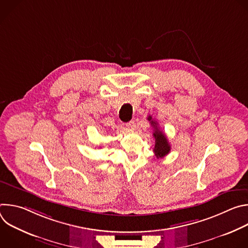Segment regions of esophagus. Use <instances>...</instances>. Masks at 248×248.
<instances>
[{"label": "esophagus", "instance_id": "1", "mask_svg": "<svg viewBox=\"0 0 248 248\" xmlns=\"http://www.w3.org/2000/svg\"><path fill=\"white\" fill-rule=\"evenodd\" d=\"M135 126H136V124H135L134 121H130V122H128V123L126 124V127H127L129 130H134V129H135Z\"/></svg>", "mask_w": 248, "mask_h": 248}]
</instances>
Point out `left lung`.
Segmentation results:
<instances>
[{"instance_id":"8db88e82","label":"left lung","mask_w":248,"mask_h":248,"mask_svg":"<svg viewBox=\"0 0 248 248\" xmlns=\"http://www.w3.org/2000/svg\"><path fill=\"white\" fill-rule=\"evenodd\" d=\"M148 121H150L151 125L154 128L153 136L155 138V147L153 149V152L157 159H162L170 153V143L165 133L162 130H160V127L158 126V123L152 120V117L150 116L148 117Z\"/></svg>"}]
</instances>
